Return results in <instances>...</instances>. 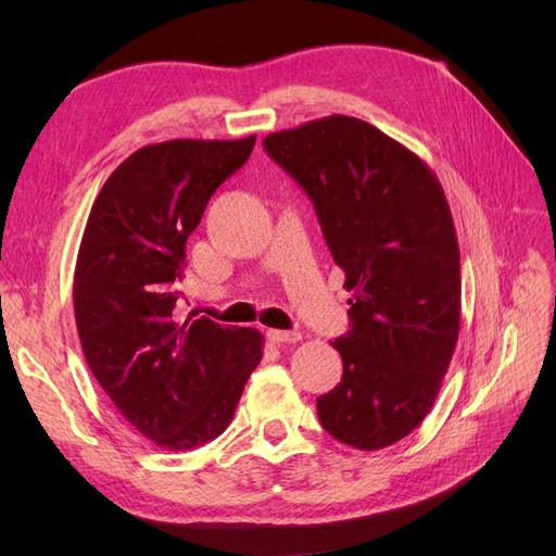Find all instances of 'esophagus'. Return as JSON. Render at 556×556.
Wrapping results in <instances>:
<instances>
[{
	"label": "esophagus",
	"instance_id": "1",
	"mask_svg": "<svg viewBox=\"0 0 556 556\" xmlns=\"http://www.w3.org/2000/svg\"><path fill=\"white\" fill-rule=\"evenodd\" d=\"M266 339L271 341V343H296V341H301V333H296V331H280V329H268L266 331Z\"/></svg>",
	"mask_w": 556,
	"mask_h": 556
}]
</instances>
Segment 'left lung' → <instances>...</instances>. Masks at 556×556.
<instances>
[{"instance_id":"8db88e82","label":"left lung","mask_w":556,"mask_h":556,"mask_svg":"<svg viewBox=\"0 0 556 556\" xmlns=\"http://www.w3.org/2000/svg\"><path fill=\"white\" fill-rule=\"evenodd\" d=\"M311 197L352 292L350 331L331 345L343 378L317 399L350 447L394 445L429 415L459 339V243L441 180L413 150L350 115L264 139Z\"/></svg>"}]
</instances>
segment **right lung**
Segmentation results:
<instances>
[{
  "instance_id": "obj_1",
  "label": "right lung",
  "mask_w": 556,
  "mask_h": 556,
  "mask_svg": "<svg viewBox=\"0 0 556 556\" xmlns=\"http://www.w3.org/2000/svg\"><path fill=\"white\" fill-rule=\"evenodd\" d=\"M252 146L255 134L143 146L109 176L83 231L74 271L83 355L113 406L164 450L217 439L262 359L257 329L176 308L185 243Z\"/></svg>"
}]
</instances>
